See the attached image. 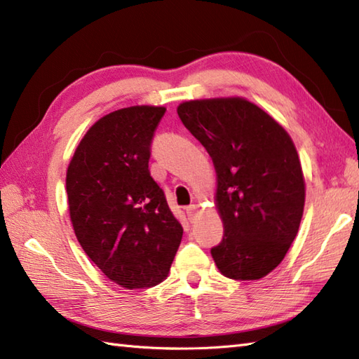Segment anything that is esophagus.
<instances>
[{"instance_id": "esophagus-1", "label": "esophagus", "mask_w": 359, "mask_h": 359, "mask_svg": "<svg viewBox=\"0 0 359 359\" xmlns=\"http://www.w3.org/2000/svg\"><path fill=\"white\" fill-rule=\"evenodd\" d=\"M196 215H197V207H196V205H189V207H187V216H188L189 222H194Z\"/></svg>"}]
</instances>
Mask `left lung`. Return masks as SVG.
Listing matches in <instances>:
<instances>
[{"label": "left lung", "mask_w": 359, "mask_h": 359, "mask_svg": "<svg viewBox=\"0 0 359 359\" xmlns=\"http://www.w3.org/2000/svg\"><path fill=\"white\" fill-rule=\"evenodd\" d=\"M177 114L217 174L216 208L224 222L222 242L211 248L217 269L236 280L266 276L294 241L306 202L292 137L241 97L184 102Z\"/></svg>", "instance_id": "8db88e82"}]
</instances>
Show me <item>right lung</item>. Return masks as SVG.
I'll return each mask as SVG.
<instances>
[{
    "label": "right lung",
    "mask_w": 359,
    "mask_h": 359,
    "mask_svg": "<svg viewBox=\"0 0 359 359\" xmlns=\"http://www.w3.org/2000/svg\"><path fill=\"white\" fill-rule=\"evenodd\" d=\"M163 106H131L102 117L79 143L66 172L71 222L104 276L128 290L170 273L184 228L148 162Z\"/></svg>",
    "instance_id": "add662e5"
}]
</instances>
